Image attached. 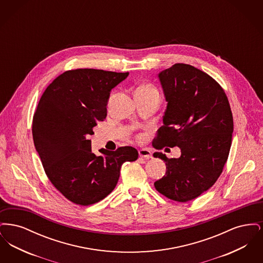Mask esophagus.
Masks as SVG:
<instances>
[{
  "label": "esophagus",
  "instance_id": "esophagus-1",
  "mask_svg": "<svg viewBox=\"0 0 263 263\" xmlns=\"http://www.w3.org/2000/svg\"><path fill=\"white\" fill-rule=\"evenodd\" d=\"M139 156L141 158L150 159V158H152V153H151V151L147 150V149H140L139 150Z\"/></svg>",
  "mask_w": 263,
  "mask_h": 263
}]
</instances>
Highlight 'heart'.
Returning <instances> with one entry per match:
<instances>
[{
	"instance_id": "1",
	"label": "heart",
	"mask_w": 263,
	"mask_h": 263,
	"mask_svg": "<svg viewBox=\"0 0 263 263\" xmlns=\"http://www.w3.org/2000/svg\"><path fill=\"white\" fill-rule=\"evenodd\" d=\"M145 88H152L150 86H145Z\"/></svg>"
}]
</instances>
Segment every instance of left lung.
<instances>
[{"label":"left lung","mask_w":263,"mask_h":263,"mask_svg":"<svg viewBox=\"0 0 263 263\" xmlns=\"http://www.w3.org/2000/svg\"><path fill=\"white\" fill-rule=\"evenodd\" d=\"M165 98L163 125L155 148L178 147L179 158L154 153L166 165L154 184L172 200L187 202L216 182L228 160L234 131L233 114L224 89L199 69L177 63L159 73Z\"/></svg>","instance_id":"left-lung-1"}]
</instances>
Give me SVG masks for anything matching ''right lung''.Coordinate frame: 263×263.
<instances>
[{"label":"right lung","instance_id":"add662e5","mask_svg":"<svg viewBox=\"0 0 263 263\" xmlns=\"http://www.w3.org/2000/svg\"><path fill=\"white\" fill-rule=\"evenodd\" d=\"M129 73L77 69L57 77L43 92L32 121L35 149L52 184L75 204L88 206L116 186L121 165L134 162L133 147L91 152L89 135L107 114L110 91Z\"/></svg>","mask_w":263,"mask_h":263}]
</instances>
